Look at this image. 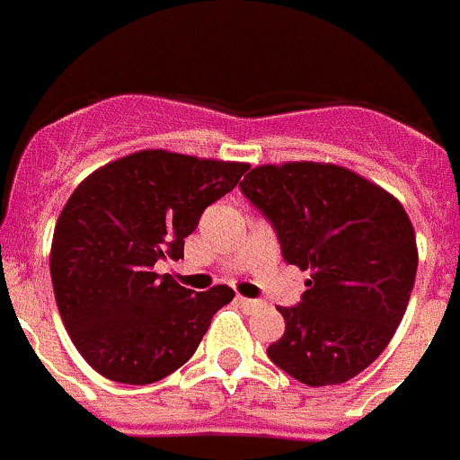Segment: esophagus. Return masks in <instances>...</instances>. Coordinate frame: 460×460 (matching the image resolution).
I'll list each match as a JSON object with an SVG mask.
<instances>
[{"instance_id":"obj_1","label":"esophagus","mask_w":460,"mask_h":460,"mask_svg":"<svg viewBox=\"0 0 460 460\" xmlns=\"http://www.w3.org/2000/svg\"><path fill=\"white\" fill-rule=\"evenodd\" d=\"M238 303H241L245 310H257V307L263 305V303L257 301V298H245V296H238Z\"/></svg>"}]
</instances>
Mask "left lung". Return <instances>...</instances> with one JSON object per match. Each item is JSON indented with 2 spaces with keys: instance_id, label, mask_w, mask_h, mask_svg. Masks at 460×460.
<instances>
[{
  "instance_id": "obj_1",
  "label": "left lung",
  "mask_w": 460,
  "mask_h": 460,
  "mask_svg": "<svg viewBox=\"0 0 460 460\" xmlns=\"http://www.w3.org/2000/svg\"><path fill=\"white\" fill-rule=\"evenodd\" d=\"M278 231L287 263L310 270L303 301L279 307L269 358L307 386L342 385L385 351L417 278V235L385 187L329 162L254 166L241 182Z\"/></svg>"
}]
</instances>
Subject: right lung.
Instances as JSON below:
<instances>
[{"instance_id":"add662e5","label":"right lung","mask_w":460,"mask_h":460,"mask_svg":"<svg viewBox=\"0 0 460 460\" xmlns=\"http://www.w3.org/2000/svg\"><path fill=\"white\" fill-rule=\"evenodd\" d=\"M247 169L153 147L92 171L64 203L50 245L55 301L71 342L99 375L153 385L197 351L234 289L191 294L155 273V263L182 257L203 210Z\"/></svg>"}]
</instances>
